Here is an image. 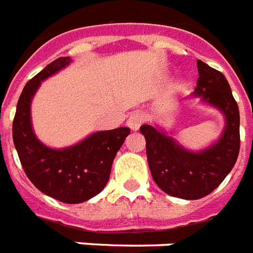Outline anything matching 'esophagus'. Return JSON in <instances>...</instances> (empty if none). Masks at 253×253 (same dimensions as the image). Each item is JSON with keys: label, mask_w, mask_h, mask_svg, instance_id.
<instances>
[{"label": "esophagus", "mask_w": 253, "mask_h": 253, "mask_svg": "<svg viewBox=\"0 0 253 253\" xmlns=\"http://www.w3.org/2000/svg\"><path fill=\"white\" fill-rule=\"evenodd\" d=\"M143 122H145L143 114H141V112H134L131 117L127 119V126L130 127L131 130H134V131H136L141 127Z\"/></svg>", "instance_id": "1"}]
</instances>
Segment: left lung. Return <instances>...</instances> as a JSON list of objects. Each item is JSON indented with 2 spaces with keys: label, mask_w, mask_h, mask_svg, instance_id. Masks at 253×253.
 Instances as JSON below:
<instances>
[{
  "label": "left lung",
  "mask_w": 253,
  "mask_h": 253,
  "mask_svg": "<svg viewBox=\"0 0 253 253\" xmlns=\"http://www.w3.org/2000/svg\"><path fill=\"white\" fill-rule=\"evenodd\" d=\"M193 96L218 108L225 118L220 139L201 151H190L173 136L150 125L141 126L146 154L155 184L165 193L198 200L212 193L235 166L240 150V114L225 76L198 60Z\"/></svg>",
  "instance_id": "1"
}]
</instances>
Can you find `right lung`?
I'll return each mask as SVG.
<instances>
[{
    "label": "right lung",
    "instance_id": "add662e5",
    "mask_svg": "<svg viewBox=\"0 0 253 253\" xmlns=\"http://www.w3.org/2000/svg\"><path fill=\"white\" fill-rule=\"evenodd\" d=\"M72 61L59 57L32 78L22 89L13 121V142L22 169L40 192L65 204H79L100 193L110 178L111 166L128 127L96 131L79 143L64 149H50L35 135L31 104L42 80Z\"/></svg>",
    "mask_w": 253,
    "mask_h": 253
}]
</instances>
